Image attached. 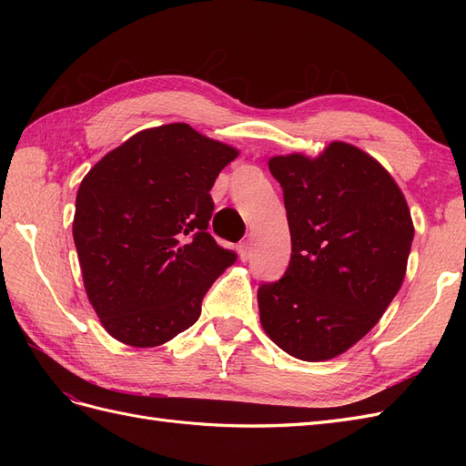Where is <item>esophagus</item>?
<instances>
[{"label":"esophagus","instance_id":"1","mask_svg":"<svg viewBox=\"0 0 466 466\" xmlns=\"http://www.w3.org/2000/svg\"><path fill=\"white\" fill-rule=\"evenodd\" d=\"M238 255H241V260L247 262L250 257H252V243L250 238H247V241H243L241 245H238Z\"/></svg>","mask_w":466,"mask_h":466}]
</instances>
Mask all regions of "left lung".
I'll list each match as a JSON object with an SVG mask.
<instances>
[{
    "mask_svg": "<svg viewBox=\"0 0 466 466\" xmlns=\"http://www.w3.org/2000/svg\"><path fill=\"white\" fill-rule=\"evenodd\" d=\"M284 190L291 258L258 288L266 334L303 361L340 356L399 293L414 238L397 182L371 155L334 142L317 159L268 161Z\"/></svg>",
    "mask_w": 466,
    "mask_h": 466,
    "instance_id": "obj_1",
    "label": "left lung"
}]
</instances>
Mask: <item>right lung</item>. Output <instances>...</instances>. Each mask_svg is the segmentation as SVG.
Returning <instances> with one entry per match:
<instances>
[{
	"label": "right lung",
	"mask_w": 466,
	"mask_h": 466,
	"mask_svg": "<svg viewBox=\"0 0 466 466\" xmlns=\"http://www.w3.org/2000/svg\"><path fill=\"white\" fill-rule=\"evenodd\" d=\"M237 149L188 124L137 132L81 180L74 241L106 332L153 348L190 329L237 252L208 233L209 190Z\"/></svg>",
	"instance_id": "add662e5"
}]
</instances>
